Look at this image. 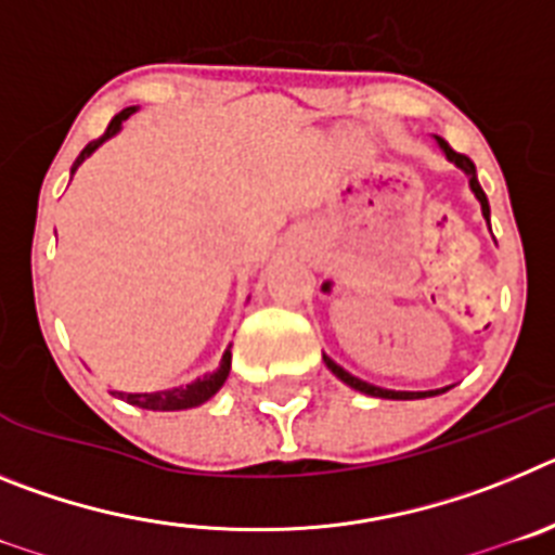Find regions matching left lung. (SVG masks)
Here are the masks:
<instances>
[{"label": "left lung", "instance_id": "8db88e82", "mask_svg": "<svg viewBox=\"0 0 555 555\" xmlns=\"http://www.w3.org/2000/svg\"><path fill=\"white\" fill-rule=\"evenodd\" d=\"M436 144L442 146V152H444V155H448L450 164H455L461 171H464V175H467V178H469V189H473V194H475V197H478L480 210H483V219H487V222H489V199H487V194H483V189H480L473 160H469L467 155H461V152H455L453 146H450L444 139H439V135H436ZM489 230H492V228H489ZM325 364H327V370H331L333 375H336L338 380H341V384H347V386H350V389H356V391H364V395H370V397H386V400H420V397H434V395H442V391H448V389H430V391L380 389V386H372V384H366V380H361V377L350 375V372H347L345 366H338L336 361H333V358L325 356Z\"/></svg>", "mask_w": 555, "mask_h": 555}]
</instances>
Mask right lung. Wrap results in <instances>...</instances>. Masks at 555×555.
Segmentation results:
<instances>
[{"mask_svg": "<svg viewBox=\"0 0 555 555\" xmlns=\"http://www.w3.org/2000/svg\"><path fill=\"white\" fill-rule=\"evenodd\" d=\"M130 113H135V107H125V111L113 116L105 135L91 141V144L80 152V158H77L75 166H72V175H75L77 166H80L82 160L96 150V146H102L107 139H113V135L121 130V125L130 119ZM228 375H230V350H224L222 361H219V370L210 372V375L197 377V380H191L189 386H178V389H166V391H141V395H132V391H113V395H119L121 400H127L130 405H139V409H146V411H183V409H194V405H203L205 400H210V397L222 389Z\"/></svg>", "mask_w": 555, "mask_h": 555, "instance_id": "add662e5", "label": "right lung"}]
</instances>
